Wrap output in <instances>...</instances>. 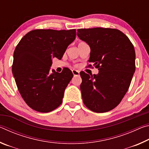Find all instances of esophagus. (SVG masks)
<instances>
[{"label":"esophagus","mask_w":149,"mask_h":149,"mask_svg":"<svg viewBox=\"0 0 149 149\" xmlns=\"http://www.w3.org/2000/svg\"><path fill=\"white\" fill-rule=\"evenodd\" d=\"M72 73L73 74H74V76H77V75H79V72L77 71V70H72Z\"/></svg>","instance_id":"obj_1"}]
</instances>
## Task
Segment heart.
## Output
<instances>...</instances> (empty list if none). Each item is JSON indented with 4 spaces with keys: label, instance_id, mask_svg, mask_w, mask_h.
<instances>
[{
    "label": "heart",
    "instance_id": "b5f03b06",
    "mask_svg": "<svg viewBox=\"0 0 149 149\" xmlns=\"http://www.w3.org/2000/svg\"><path fill=\"white\" fill-rule=\"evenodd\" d=\"M81 42H79V43H81Z\"/></svg>",
    "mask_w": 149,
    "mask_h": 149
}]
</instances>
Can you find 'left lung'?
<instances>
[{"label": "left lung", "instance_id": "1", "mask_svg": "<svg viewBox=\"0 0 149 149\" xmlns=\"http://www.w3.org/2000/svg\"><path fill=\"white\" fill-rule=\"evenodd\" d=\"M77 35L89 45V62L99 70V74L93 75L80 72L83 102L95 112L114 109L127 93L135 72L133 45L123 33L116 29H79Z\"/></svg>", "mask_w": 149, "mask_h": 149}]
</instances>
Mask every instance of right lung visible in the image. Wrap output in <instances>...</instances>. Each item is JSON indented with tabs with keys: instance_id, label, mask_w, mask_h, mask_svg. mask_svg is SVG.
<instances>
[{
	"instance_id": "add662e5",
	"label": "right lung",
	"mask_w": 149,
	"mask_h": 149,
	"mask_svg": "<svg viewBox=\"0 0 149 149\" xmlns=\"http://www.w3.org/2000/svg\"><path fill=\"white\" fill-rule=\"evenodd\" d=\"M76 36L75 29H35L22 37L15 49L12 74L19 92L30 108L49 112L62 104L71 70L50 71L52 59L61 60Z\"/></svg>"
}]
</instances>
